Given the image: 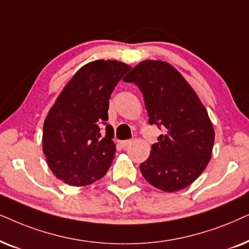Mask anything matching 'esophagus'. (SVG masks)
I'll return each mask as SVG.
<instances>
[{
  "instance_id": "1",
  "label": "esophagus",
  "mask_w": 249,
  "mask_h": 249,
  "mask_svg": "<svg viewBox=\"0 0 249 249\" xmlns=\"http://www.w3.org/2000/svg\"><path fill=\"white\" fill-rule=\"evenodd\" d=\"M133 143V141L132 140H125V141H121V145L123 148H127L128 145H131Z\"/></svg>"
}]
</instances>
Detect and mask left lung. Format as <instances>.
<instances>
[{"instance_id": "left-lung-1", "label": "left lung", "mask_w": 249, "mask_h": 249, "mask_svg": "<svg viewBox=\"0 0 249 249\" xmlns=\"http://www.w3.org/2000/svg\"><path fill=\"white\" fill-rule=\"evenodd\" d=\"M124 82L139 86L149 123L165 131L152 144L147 160L140 165L143 178L166 192L189 187L206 168L213 151L215 132L206 108L168 62L142 61Z\"/></svg>"}]
</instances>
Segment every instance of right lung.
Segmentation results:
<instances>
[{
	"label": "right lung",
	"mask_w": 249,
	"mask_h": 249,
	"mask_svg": "<svg viewBox=\"0 0 249 249\" xmlns=\"http://www.w3.org/2000/svg\"><path fill=\"white\" fill-rule=\"evenodd\" d=\"M131 67L122 61L99 59L83 66L62 89L48 112L42 147L46 164L59 180L85 187L104 177L111 166L116 145L108 121L109 98Z\"/></svg>",
	"instance_id": "add662e5"
}]
</instances>
